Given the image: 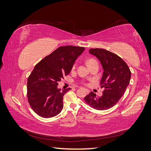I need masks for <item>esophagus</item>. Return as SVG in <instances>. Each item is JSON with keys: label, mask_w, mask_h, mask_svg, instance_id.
<instances>
[{"label": "esophagus", "mask_w": 151, "mask_h": 151, "mask_svg": "<svg viewBox=\"0 0 151 151\" xmlns=\"http://www.w3.org/2000/svg\"><path fill=\"white\" fill-rule=\"evenodd\" d=\"M86 92H87V93H89V90H88V89H86Z\"/></svg>", "instance_id": "1"}]
</instances>
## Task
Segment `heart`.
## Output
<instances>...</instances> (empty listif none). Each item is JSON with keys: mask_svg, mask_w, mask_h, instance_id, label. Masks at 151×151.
<instances>
[{"mask_svg": "<svg viewBox=\"0 0 151 151\" xmlns=\"http://www.w3.org/2000/svg\"><path fill=\"white\" fill-rule=\"evenodd\" d=\"M96 62V61H95L94 60H93V59H89V60L88 61V65H89V64H91V63H93V62ZM75 68V65L73 66V68Z\"/></svg>", "mask_w": 151, "mask_h": 151, "instance_id": "1", "label": "heart"}]
</instances>
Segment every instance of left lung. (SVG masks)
<instances>
[{"label":"left lung","instance_id":"1","mask_svg":"<svg viewBox=\"0 0 151 151\" xmlns=\"http://www.w3.org/2000/svg\"><path fill=\"white\" fill-rule=\"evenodd\" d=\"M89 53L96 57L102 65L103 74L100 84L104 90L99 98L90 92L84 100L91 107L105 110L115 105L124 94L130 83L131 72L122 58L106 50L92 48Z\"/></svg>","mask_w":151,"mask_h":151}]
</instances>
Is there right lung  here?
I'll return each mask as SVG.
<instances>
[{
	"instance_id": "add662e5",
	"label": "right lung",
	"mask_w": 151,
	"mask_h": 151,
	"mask_svg": "<svg viewBox=\"0 0 151 151\" xmlns=\"http://www.w3.org/2000/svg\"><path fill=\"white\" fill-rule=\"evenodd\" d=\"M84 50L81 47H60L36 65L28 79L27 95L37 115L48 118L61 112L63 95L70 89L62 91L58 88V83L69 74Z\"/></svg>"
}]
</instances>
